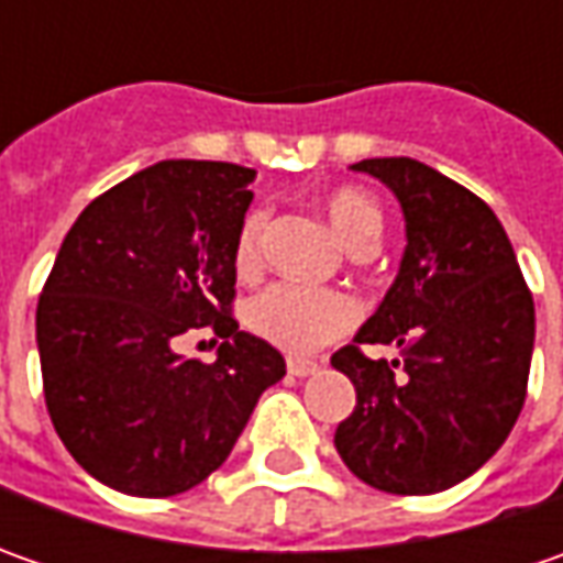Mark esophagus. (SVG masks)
I'll use <instances>...</instances> for the list:
<instances>
[{
	"label": "esophagus",
	"mask_w": 563,
	"mask_h": 563,
	"mask_svg": "<svg viewBox=\"0 0 563 563\" xmlns=\"http://www.w3.org/2000/svg\"><path fill=\"white\" fill-rule=\"evenodd\" d=\"M316 369H319V363H313V360H300V357L288 360V373H291V376H297V378L313 376Z\"/></svg>",
	"instance_id": "obj_1"
}]
</instances>
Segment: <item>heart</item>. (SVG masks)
<instances>
[{"label":"heart","mask_w":563,"mask_h":563,"mask_svg":"<svg viewBox=\"0 0 563 563\" xmlns=\"http://www.w3.org/2000/svg\"><path fill=\"white\" fill-rule=\"evenodd\" d=\"M322 209L344 247L354 253H369L382 238V209L360 187H335L322 197ZM263 234H266V209H250L241 219L234 234V269L238 275H253L260 269L263 256ZM250 329L269 344L291 351V354H310L316 347L341 338L357 322V307L347 294L322 291V288H297V285H272L256 294L247 307Z\"/></svg>","instance_id":"1"}]
</instances>
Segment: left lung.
I'll return each instance as SVG.
<instances>
[{"label":"left lung","instance_id":"8db88e82","mask_svg":"<svg viewBox=\"0 0 563 563\" xmlns=\"http://www.w3.org/2000/svg\"><path fill=\"white\" fill-rule=\"evenodd\" d=\"M354 168L395 190L407 250L382 307L332 354L357 388L335 448L366 486L432 495L473 476L514 429L536 307L505 228L473 190L407 156ZM363 343H398L405 357L366 358Z\"/></svg>","mask_w":563,"mask_h":563}]
</instances>
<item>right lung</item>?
Returning <instances> with one entry per match:
<instances>
[{
    "mask_svg": "<svg viewBox=\"0 0 563 563\" xmlns=\"http://www.w3.org/2000/svg\"><path fill=\"white\" fill-rule=\"evenodd\" d=\"M253 168L165 159L109 187L65 234L36 303L43 395L93 479L168 498L225 464L285 357L238 329L234 234ZM223 338L181 358L190 331Z\"/></svg>",
    "mask_w": 563,
    "mask_h": 563,
    "instance_id": "right-lung-1",
    "label": "right lung"
}]
</instances>
